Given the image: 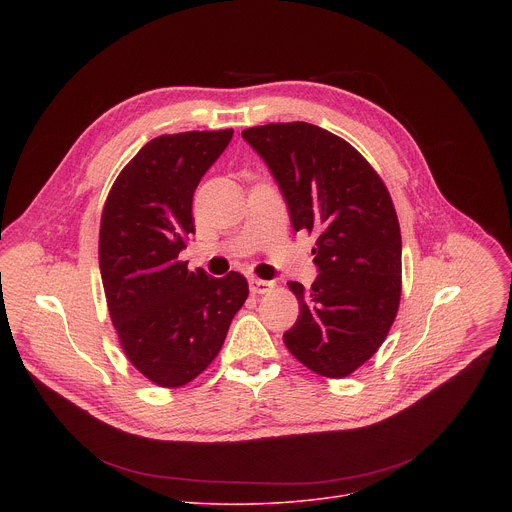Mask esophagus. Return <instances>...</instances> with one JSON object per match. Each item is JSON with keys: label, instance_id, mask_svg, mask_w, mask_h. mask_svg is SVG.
I'll list each match as a JSON object with an SVG mask.
<instances>
[{"label": "esophagus", "instance_id": "34e87169", "mask_svg": "<svg viewBox=\"0 0 512 512\" xmlns=\"http://www.w3.org/2000/svg\"><path fill=\"white\" fill-rule=\"evenodd\" d=\"M273 287H275L273 281H265V279H257V277L249 279L251 294H267V291H271Z\"/></svg>", "mask_w": 512, "mask_h": 512}]
</instances>
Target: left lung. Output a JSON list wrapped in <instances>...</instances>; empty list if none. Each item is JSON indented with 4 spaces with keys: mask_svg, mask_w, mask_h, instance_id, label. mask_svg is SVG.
Listing matches in <instances>:
<instances>
[{
    "mask_svg": "<svg viewBox=\"0 0 512 512\" xmlns=\"http://www.w3.org/2000/svg\"><path fill=\"white\" fill-rule=\"evenodd\" d=\"M265 160L296 231L316 233L318 279L289 281L300 316L287 350L320 377L344 379L385 342L401 302V231L387 186L342 137L304 121L243 131Z\"/></svg>",
    "mask_w": 512,
    "mask_h": 512,
    "instance_id": "left-lung-1",
    "label": "left lung"
}]
</instances>
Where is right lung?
Instances as JSON below:
<instances>
[{
    "label": "right lung",
    "mask_w": 512,
    "mask_h": 512,
    "mask_svg": "<svg viewBox=\"0 0 512 512\" xmlns=\"http://www.w3.org/2000/svg\"><path fill=\"white\" fill-rule=\"evenodd\" d=\"M233 129L148 141L119 172L101 214L99 269L111 322L133 367L164 389L196 379L223 348L249 296L247 279L190 271L192 196Z\"/></svg>",
    "instance_id": "add662e5"
}]
</instances>
